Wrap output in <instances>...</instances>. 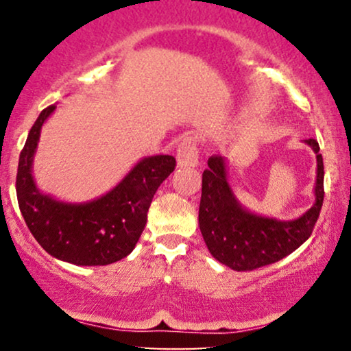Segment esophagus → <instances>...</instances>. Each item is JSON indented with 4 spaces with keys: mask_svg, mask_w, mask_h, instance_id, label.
<instances>
[{
    "mask_svg": "<svg viewBox=\"0 0 351 351\" xmlns=\"http://www.w3.org/2000/svg\"><path fill=\"white\" fill-rule=\"evenodd\" d=\"M176 163L178 167H196L198 165V148H196L195 138L186 136L180 143L178 152H176Z\"/></svg>",
    "mask_w": 351,
    "mask_h": 351,
    "instance_id": "obj_1",
    "label": "esophagus"
}]
</instances>
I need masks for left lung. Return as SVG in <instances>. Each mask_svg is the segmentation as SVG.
<instances>
[{"instance_id":"left-lung-1","label":"left lung","mask_w":351,"mask_h":351,"mask_svg":"<svg viewBox=\"0 0 351 351\" xmlns=\"http://www.w3.org/2000/svg\"><path fill=\"white\" fill-rule=\"evenodd\" d=\"M305 143L317 155L315 203L292 221L265 217L245 209L228 181L226 160L211 156L203 173L199 203V229L209 252L232 271H254L284 259L312 234L324 204V158L313 138Z\"/></svg>"}]
</instances>
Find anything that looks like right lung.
<instances>
[{
	"label": "right lung",
	"instance_id": "right-lung-1",
	"mask_svg": "<svg viewBox=\"0 0 351 351\" xmlns=\"http://www.w3.org/2000/svg\"><path fill=\"white\" fill-rule=\"evenodd\" d=\"M56 110L39 114L21 155L16 195L31 234L56 259L74 265H107L134 251L147 224L156 189L175 170L171 155L142 158L106 195L86 203H66L44 195L36 186L33 162L44 122Z\"/></svg>",
	"mask_w": 351,
	"mask_h": 351
}]
</instances>
